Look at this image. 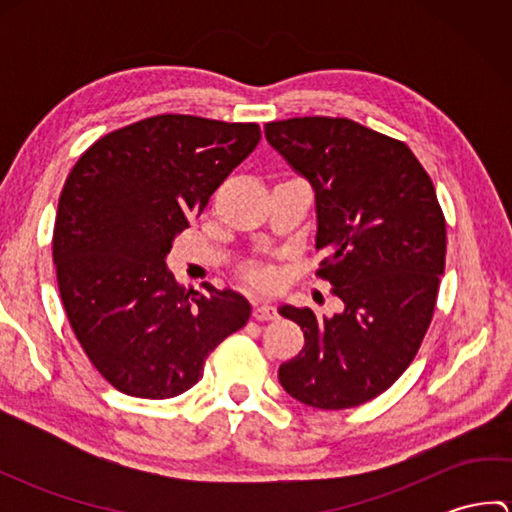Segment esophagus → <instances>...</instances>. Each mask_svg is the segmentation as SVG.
Wrapping results in <instances>:
<instances>
[{
	"instance_id": "obj_1",
	"label": "esophagus",
	"mask_w": 512,
	"mask_h": 512,
	"mask_svg": "<svg viewBox=\"0 0 512 512\" xmlns=\"http://www.w3.org/2000/svg\"><path fill=\"white\" fill-rule=\"evenodd\" d=\"M253 317L257 321H270V319L277 317V308L273 306V303H255Z\"/></svg>"
}]
</instances>
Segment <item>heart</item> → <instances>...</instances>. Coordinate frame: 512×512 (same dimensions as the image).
<instances>
[{
    "instance_id": "1",
    "label": "heart",
    "mask_w": 512,
    "mask_h": 512,
    "mask_svg": "<svg viewBox=\"0 0 512 512\" xmlns=\"http://www.w3.org/2000/svg\"><path fill=\"white\" fill-rule=\"evenodd\" d=\"M248 281H253L255 286H266L270 281V275L262 268H253V270H248Z\"/></svg>"
}]
</instances>
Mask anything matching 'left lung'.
Returning a JSON list of instances; mask_svg holds the SVG:
<instances>
[{
	"mask_svg": "<svg viewBox=\"0 0 512 512\" xmlns=\"http://www.w3.org/2000/svg\"><path fill=\"white\" fill-rule=\"evenodd\" d=\"M264 132L310 182L328 255L319 275L343 301L334 317L279 308L306 339L279 383L303 405L358 407L396 383L431 323L447 253L436 189L405 143L350 118H288Z\"/></svg>",
	"mask_w": 512,
	"mask_h": 512,
	"instance_id": "8db88e82",
	"label": "left lung"
}]
</instances>
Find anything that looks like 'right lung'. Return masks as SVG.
Segmentation results:
<instances>
[{"mask_svg": "<svg viewBox=\"0 0 512 512\" xmlns=\"http://www.w3.org/2000/svg\"><path fill=\"white\" fill-rule=\"evenodd\" d=\"M259 138L255 123L160 114L96 140L65 180L52 235L61 301L92 365L123 394H184L246 325L239 292H187L165 259Z\"/></svg>", "mask_w": 512, "mask_h": 512, "instance_id": "right-lung-1", "label": "right lung"}]
</instances>
